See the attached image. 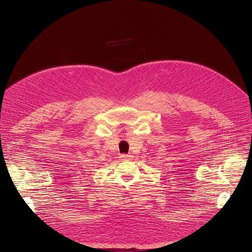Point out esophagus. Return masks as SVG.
<instances>
[{"instance_id": "1", "label": "esophagus", "mask_w": 252, "mask_h": 252, "mask_svg": "<svg viewBox=\"0 0 252 252\" xmlns=\"http://www.w3.org/2000/svg\"><path fill=\"white\" fill-rule=\"evenodd\" d=\"M130 155H126V154H123L121 155V159L122 160H130Z\"/></svg>"}]
</instances>
